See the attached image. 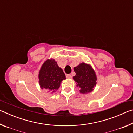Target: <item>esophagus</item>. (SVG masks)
<instances>
[{"mask_svg":"<svg viewBox=\"0 0 133 133\" xmlns=\"http://www.w3.org/2000/svg\"><path fill=\"white\" fill-rule=\"evenodd\" d=\"M66 78H71L72 76L71 75H66Z\"/></svg>","mask_w":133,"mask_h":133,"instance_id":"34e87169","label":"esophagus"}]
</instances>
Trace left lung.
<instances>
[{
	"label": "left lung",
	"mask_w": 133,
	"mask_h": 133,
	"mask_svg": "<svg viewBox=\"0 0 133 133\" xmlns=\"http://www.w3.org/2000/svg\"><path fill=\"white\" fill-rule=\"evenodd\" d=\"M74 71L76 75L73 76V80L76 82V86L79 88L80 93L86 94L93 91L97 83V77L90 65L82 63L74 67Z\"/></svg>",
	"instance_id": "obj_1"
}]
</instances>
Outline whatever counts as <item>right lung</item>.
Here are the masks:
<instances>
[{"label":"right lung","mask_w":133,"mask_h":133,"mask_svg":"<svg viewBox=\"0 0 133 133\" xmlns=\"http://www.w3.org/2000/svg\"><path fill=\"white\" fill-rule=\"evenodd\" d=\"M39 79L40 87L53 93L59 88L62 81L66 79V76L55 60L48 59L40 70Z\"/></svg>","instance_id":"obj_1"}]
</instances>
